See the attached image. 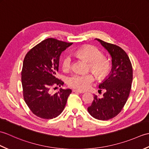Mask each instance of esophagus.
<instances>
[{
  "label": "esophagus",
  "mask_w": 149,
  "mask_h": 149,
  "mask_svg": "<svg viewBox=\"0 0 149 149\" xmlns=\"http://www.w3.org/2000/svg\"><path fill=\"white\" fill-rule=\"evenodd\" d=\"M74 92H76V93H84V91H81L79 90H73Z\"/></svg>",
  "instance_id": "esophagus-1"
}]
</instances>
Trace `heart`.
I'll list each match as a JSON object with an SVG mask.
<instances>
[{"mask_svg":"<svg viewBox=\"0 0 149 149\" xmlns=\"http://www.w3.org/2000/svg\"><path fill=\"white\" fill-rule=\"evenodd\" d=\"M77 54L83 57L90 63V67L96 77L100 79L106 78L108 75L111 70L109 63L106 59L103 58V54L96 47L91 45H86L79 49ZM72 56L66 54L62 60V67L63 70H67L71 67ZM95 80L93 74H73L67 78V84L72 88L80 90L88 89L90 84Z\"/></svg>","mask_w":149,"mask_h":149,"instance_id":"obj_1","label":"heart"}]
</instances>
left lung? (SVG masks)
Instances as JSON below:
<instances>
[{
    "label": "left lung",
    "instance_id": "8db88e82",
    "mask_svg": "<svg viewBox=\"0 0 149 149\" xmlns=\"http://www.w3.org/2000/svg\"><path fill=\"white\" fill-rule=\"evenodd\" d=\"M111 57V70L99 88L106 92L102 98L94 95L93 101L88 111L93 118L107 120L121 111L130 93L132 81V67L130 59L120 47L95 38Z\"/></svg>",
    "mask_w": 149,
    "mask_h": 149
}]
</instances>
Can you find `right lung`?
<instances>
[{
    "label": "right lung",
    "mask_w": 149,
    "mask_h": 149,
    "mask_svg": "<svg viewBox=\"0 0 149 149\" xmlns=\"http://www.w3.org/2000/svg\"><path fill=\"white\" fill-rule=\"evenodd\" d=\"M72 45L54 38H47L27 53L22 70L23 95L27 106L36 116L52 119L64 109L70 89H61L51 93L53 86L64 83L56 77L59 57L62 52Z\"/></svg>",
    "instance_id": "1"
}]
</instances>
